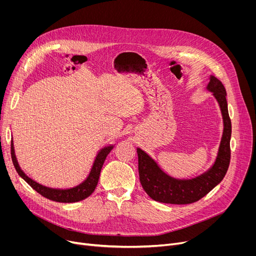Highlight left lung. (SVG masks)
<instances>
[{"label":"left lung","mask_w":256,"mask_h":256,"mask_svg":"<svg viewBox=\"0 0 256 256\" xmlns=\"http://www.w3.org/2000/svg\"><path fill=\"white\" fill-rule=\"evenodd\" d=\"M208 89L217 98L223 116L224 130L216 163L204 176L190 180H178L158 168L154 160L141 150L138 154L139 178L143 190L152 199L162 204H189L196 202L221 182L230 163L232 121L228 114L226 90L220 80L210 76Z\"/></svg>","instance_id":"8db88e82"}]
</instances>
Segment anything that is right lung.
I'll use <instances>...</instances> for the list:
<instances>
[{"label": "right lung", "instance_id": "1", "mask_svg": "<svg viewBox=\"0 0 256 256\" xmlns=\"http://www.w3.org/2000/svg\"><path fill=\"white\" fill-rule=\"evenodd\" d=\"M112 148H113L112 146H109V147H106V148L102 150L100 152V154H98L96 160H94V164L92 166L91 172L89 174V176L87 178V180L84 182L80 184V186L72 188V189H70V190L50 189V188L39 184L26 176V174L20 170V168L18 164L12 142H11V158H12V163H13V165H14L16 172L18 173V176L22 178H24L26 182H28L37 193H39L40 195L50 199V200L56 201V202L70 204V202H78V201L83 200V199L87 198L88 196H90L94 192V190H96V188L98 186V182L100 170L104 165V160H106V156L109 154V152L112 150Z\"/></svg>", "mask_w": 256, "mask_h": 256}]
</instances>
